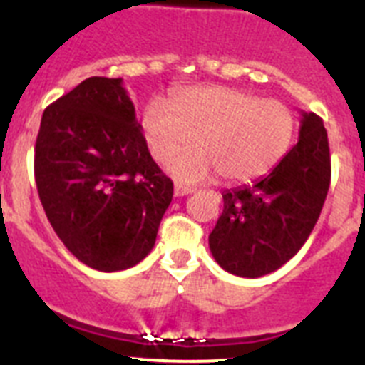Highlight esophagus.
<instances>
[{
    "label": "esophagus",
    "instance_id": "obj_1",
    "mask_svg": "<svg viewBox=\"0 0 365 365\" xmlns=\"http://www.w3.org/2000/svg\"><path fill=\"white\" fill-rule=\"evenodd\" d=\"M193 192H195V188H193V186L179 185V182L173 186V193H175V197H185V195H190V193H193Z\"/></svg>",
    "mask_w": 365,
    "mask_h": 365
}]
</instances>
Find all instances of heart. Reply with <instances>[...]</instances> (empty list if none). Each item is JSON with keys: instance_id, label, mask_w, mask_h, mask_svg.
I'll use <instances>...</instances> for the list:
<instances>
[{"instance_id": "obj_1", "label": "heart", "mask_w": 365, "mask_h": 365, "mask_svg": "<svg viewBox=\"0 0 365 365\" xmlns=\"http://www.w3.org/2000/svg\"><path fill=\"white\" fill-rule=\"evenodd\" d=\"M144 140L157 163H168L196 138L198 146L173 158L168 170L180 180L221 173L227 182L265 175L294 140L296 117L279 100L225 86L180 91L168 104L155 98L140 118Z\"/></svg>"}]
</instances>
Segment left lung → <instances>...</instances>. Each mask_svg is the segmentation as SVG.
<instances>
[{"instance_id":"obj_1","label":"left lung","mask_w":365,"mask_h":365,"mask_svg":"<svg viewBox=\"0 0 365 365\" xmlns=\"http://www.w3.org/2000/svg\"><path fill=\"white\" fill-rule=\"evenodd\" d=\"M329 182L324 122L302 113L298 143L270 173L222 193V214L208 235L219 267L241 278H259L285 265L311 235Z\"/></svg>"}]
</instances>
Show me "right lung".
Listing matches in <instances>:
<instances>
[{
	"mask_svg": "<svg viewBox=\"0 0 365 365\" xmlns=\"http://www.w3.org/2000/svg\"><path fill=\"white\" fill-rule=\"evenodd\" d=\"M122 78L91 76L43 111L34 179L51 227L76 259L115 272L153 248L173 182L151 159Z\"/></svg>",
	"mask_w": 365,
	"mask_h": 365,
	"instance_id": "1",
	"label": "right lung"
}]
</instances>
